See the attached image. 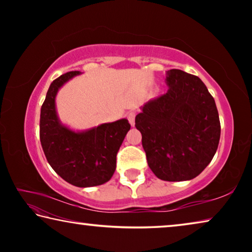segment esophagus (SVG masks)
Instances as JSON below:
<instances>
[{"label": "esophagus", "instance_id": "obj_1", "mask_svg": "<svg viewBox=\"0 0 252 252\" xmlns=\"http://www.w3.org/2000/svg\"><path fill=\"white\" fill-rule=\"evenodd\" d=\"M126 118H127V120H129V122L131 123V126H134V120H135V112H133V111H132V112H129V113H127Z\"/></svg>", "mask_w": 252, "mask_h": 252}]
</instances>
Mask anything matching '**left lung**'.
Masks as SVG:
<instances>
[{
	"mask_svg": "<svg viewBox=\"0 0 252 252\" xmlns=\"http://www.w3.org/2000/svg\"><path fill=\"white\" fill-rule=\"evenodd\" d=\"M167 93L148 101L135 117L152 172L164 181L199 176L218 149L220 120L216 102L198 76L172 69Z\"/></svg>",
	"mask_w": 252,
	"mask_h": 252,
	"instance_id": "obj_1",
	"label": "left lung"
}]
</instances>
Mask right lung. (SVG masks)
<instances>
[{
	"label": "right lung",
	"instance_id": "1",
	"mask_svg": "<svg viewBox=\"0 0 252 252\" xmlns=\"http://www.w3.org/2000/svg\"><path fill=\"white\" fill-rule=\"evenodd\" d=\"M80 71L62 74L51 83L41 108L40 140L46 160L63 180L87 188L108 182L117 167V153L130 123L121 119L93 129L75 132L60 122L55 110L59 89Z\"/></svg>",
	"mask_w": 252,
	"mask_h": 252
}]
</instances>
